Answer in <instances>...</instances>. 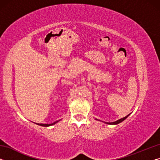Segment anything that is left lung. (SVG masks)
<instances>
[{
  "label": "left lung",
  "mask_w": 160,
  "mask_h": 160,
  "mask_svg": "<svg viewBox=\"0 0 160 160\" xmlns=\"http://www.w3.org/2000/svg\"><path fill=\"white\" fill-rule=\"evenodd\" d=\"M129 115H130V113H129L128 115H127L126 116H125V117H123V118H121V119H118V120L114 121V122H104V123H107V124H109V125H116V124L120 123L121 122H122V121H123L124 120H125V119H126V118L128 117Z\"/></svg>",
  "instance_id": "obj_1"
}]
</instances>
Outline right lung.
<instances>
[{"label":"right lung","mask_w":160,"mask_h":160,"mask_svg":"<svg viewBox=\"0 0 160 160\" xmlns=\"http://www.w3.org/2000/svg\"><path fill=\"white\" fill-rule=\"evenodd\" d=\"M58 122V121H55L54 123H50V124H48V123H37V125L39 126H45V127H48V126H52V125H54V124H56V123Z\"/></svg>","instance_id":"obj_1"}]
</instances>
